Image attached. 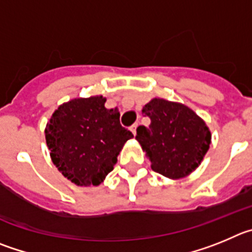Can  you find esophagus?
<instances>
[{"instance_id":"34e87169","label":"esophagus","mask_w":252,"mask_h":252,"mask_svg":"<svg viewBox=\"0 0 252 252\" xmlns=\"http://www.w3.org/2000/svg\"><path fill=\"white\" fill-rule=\"evenodd\" d=\"M137 126H138V123H135V124H133V126H130V130H131V133H133V134H137Z\"/></svg>"}]
</instances>
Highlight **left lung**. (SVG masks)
Here are the masks:
<instances>
[{
    "label": "left lung",
    "mask_w": 252,
    "mask_h": 252,
    "mask_svg": "<svg viewBox=\"0 0 252 252\" xmlns=\"http://www.w3.org/2000/svg\"><path fill=\"white\" fill-rule=\"evenodd\" d=\"M149 126H139L135 139L154 172L171 180L189 176L201 164L211 144V131L202 118L182 103L154 98L143 106Z\"/></svg>",
    "instance_id": "1"
}]
</instances>
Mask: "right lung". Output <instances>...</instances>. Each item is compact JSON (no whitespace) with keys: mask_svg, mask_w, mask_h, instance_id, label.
I'll use <instances>...</instances> for the list:
<instances>
[{"mask_svg":"<svg viewBox=\"0 0 252 252\" xmlns=\"http://www.w3.org/2000/svg\"><path fill=\"white\" fill-rule=\"evenodd\" d=\"M106 98L95 95L61 104L45 128L50 157L65 178L76 186H99L113 171L131 131L121 113L106 109Z\"/></svg>","mask_w":252,"mask_h":252,"instance_id":"obj_1","label":"right lung"}]
</instances>
